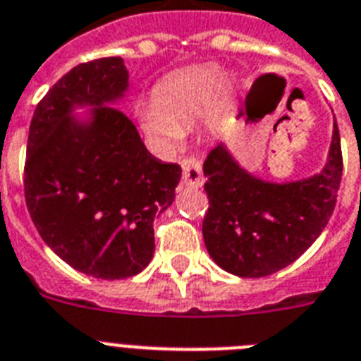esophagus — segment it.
I'll return each mask as SVG.
<instances>
[{"instance_id":"34e87169","label":"esophagus","mask_w":361,"mask_h":361,"mask_svg":"<svg viewBox=\"0 0 361 361\" xmlns=\"http://www.w3.org/2000/svg\"><path fill=\"white\" fill-rule=\"evenodd\" d=\"M204 183L202 177V166L197 159H184L183 160V184L184 186L201 188Z\"/></svg>"}]
</instances>
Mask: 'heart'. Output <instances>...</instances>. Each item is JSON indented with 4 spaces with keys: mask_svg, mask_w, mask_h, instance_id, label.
I'll use <instances>...</instances> for the list:
<instances>
[{
    "mask_svg": "<svg viewBox=\"0 0 361 361\" xmlns=\"http://www.w3.org/2000/svg\"><path fill=\"white\" fill-rule=\"evenodd\" d=\"M236 92L231 77H221L217 64H199L171 73L154 88L153 105L140 109V123L164 149H175L183 127L204 114L214 101H227Z\"/></svg>",
    "mask_w": 361,
    "mask_h": 361,
    "instance_id": "1",
    "label": "heart"
}]
</instances>
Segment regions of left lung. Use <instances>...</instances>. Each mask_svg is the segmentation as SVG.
Masks as SVG:
<instances>
[{"instance_id": "obj_1", "label": "left lung", "mask_w": 361, "mask_h": 361, "mask_svg": "<svg viewBox=\"0 0 361 361\" xmlns=\"http://www.w3.org/2000/svg\"><path fill=\"white\" fill-rule=\"evenodd\" d=\"M208 212L202 238L221 269L243 279L273 275L314 243L338 199L343 159L334 123L329 160L321 173L295 183H267L241 168L223 144L202 166Z\"/></svg>"}]
</instances>
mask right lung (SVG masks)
<instances>
[{
    "instance_id": "add662e5",
    "label": "right lung",
    "mask_w": 361,
    "mask_h": 361,
    "mask_svg": "<svg viewBox=\"0 0 361 361\" xmlns=\"http://www.w3.org/2000/svg\"><path fill=\"white\" fill-rule=\"evenodd\" d=\"M129 86L120 56L79 64L32 114L23 190L42 240L85 275L116 281L145 269L153 221L175 199L180 166L154 159L118 109ZM88 106L86 121L73 110Z\"/></svg>"
}]
</instances>
